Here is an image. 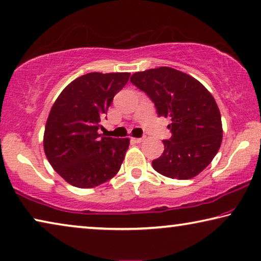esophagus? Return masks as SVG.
<instances>
[{"mask_svg":"<svg viewBox=\"0 0 261 261\" xmlns=\"http://www.w3.org/2000/svg\"><path fill=\"white\" fill-rule=\"evenodd\" d=\"M144 139H145V137H142V138H132L131 141L135 142V143H142Z\"/></svg>","mask_w":261,"mask_h":261,"instance_id":"esophagus-1","label":"esophagus"}]
</instances>
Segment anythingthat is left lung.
<instances>
[{"label": "left lung", "instance_id": "obj_1", "mask_svg": "<svg viewBox=\"0 0 261 261\" xmlns=\"http://www.w3.org/2000/svg\"><path fill=\"white\" fill-rule=\"evenodd\" d=\"M152 100L159 117H170L171 138L163 141L164 152L152 161L153 169L172 179L199 174L219 150L223 126L213 96L200 82L169 67L150 69L131 76Z\"/></svg>", "mask_w": 261, "mask_h": 261}]
</instances>
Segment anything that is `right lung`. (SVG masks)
<instances>
[{"label": "right lung", "mask_w": 261, "mask_h": 261, "mask_svg": "<svg viewBox=\"0 0 261 261\" xmlns=\"http://www.w3.org/2000/svg\"><path fill=\"white\" fill-rule=\"evenodd\" d=\"M129 77V72L87 73L72 81L54 103L45 124L44 152L72 186L95 188L119 171L129 138L102 137L97 131Z\"/></svg>", "instance_id": "1"}]
</instances>
